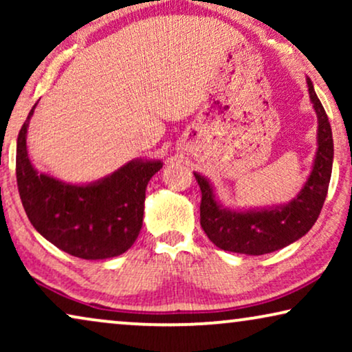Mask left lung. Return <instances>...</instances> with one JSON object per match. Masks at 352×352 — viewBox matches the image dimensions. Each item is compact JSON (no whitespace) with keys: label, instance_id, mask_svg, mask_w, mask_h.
Listing matches in <instances>:
<instances>
[{"label":"left lung","instance_id":"obj_1","mask_svg":"<svg viewBox=\"0 0 352 352\" xmlns=\"http://www.w3.org/2000/svg\"><path fill=\"white\" fill-rule=\"evenodd\" d=\"M309 98L319 120L317 153L306 184L290 204L267 210L234 211L223 208L216 200L210 182L194 173L201 190L200 224L208 239L224 252L242 254H266L296 242L319 218L329 192L333 165V138L329 117L317 98L312 81L307 78Z\"/></svg>","mask_w":352,"mask_h":352}]
</instances>
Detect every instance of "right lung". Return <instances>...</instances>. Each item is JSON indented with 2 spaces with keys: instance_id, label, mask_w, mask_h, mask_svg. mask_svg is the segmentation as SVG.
I'll return each mask as SVG.
<instances>
[{
  "instance_id": "obj_1",
  "label": "right lung",
  "mask_w": 352,
  "mask_h": 352,
  "mask_svg": "<svg viewBox=\"0 0 352 352\" xmlns=\"http://www.w3.org/2000/svg\"><path fill=\"white\" fill-rule=\"evenodd\" d=\"M35 107L19 131L16 155L19 195L33 228L76 258L105 259L124 253L142 228L146 187L163 163L133 160L88 186L38 175L27 153V128Z\"/></svg>"
}]
</instances>
